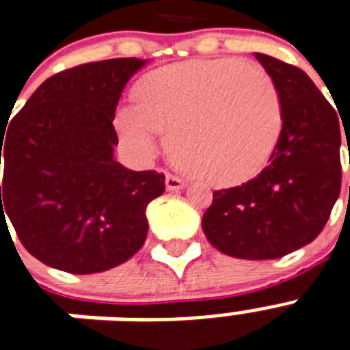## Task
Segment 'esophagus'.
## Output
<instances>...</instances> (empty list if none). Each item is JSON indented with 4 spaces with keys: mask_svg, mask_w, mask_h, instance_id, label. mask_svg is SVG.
Segmentation results:
<instances>
[{
    "mask_svg": "<svg viewBox=\"0 0 350 350\" xmlns=\"http://www.w3.org/2000/svg\"><path fill=\"white\" fill-rule=\"evenodd\" d=\"M184 186V180L177 175H173V173H167L166 175V188L170 191H175V189H180Z\"/></svg>",
    "mask_w": 350,
    "mask_h": 350,
    "instance_id": "34e87169",
    "label": "esophagus"
}]
</instances>
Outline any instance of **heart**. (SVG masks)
<instances>
[{
  "mask_svg": "<svg viewBox=\"0 0 350 350\" xmlns=\"http://www.w3.org/2000/svg\"><path fill=\"white\" fill-rule=\"evenodd\" d=\"M137 104L118 107L115 126L129 148L150 155L157 131L178 166L217 186L254 177L283 126L279 91L262 67L239 58H199L150 72Z\"/></svg>",
  "mask_w": 350,
  "mask_h": 350,
  "instance_id": "1",
  "label": "heart"
}]
</instances>
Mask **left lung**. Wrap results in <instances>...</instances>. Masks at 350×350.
Segmentation results:
<instances>
[{
  "label": "left lung",
  "mask_w": 350,
  "mask_h": 350,
  "mask_svg": "<svg viewBox=\"0 0 350 350\" xmlns=\"http://www.w3.org/2000/svg\"><path fill=\"white\" fill-rule=\"evenodd\" d=\"M256 58L279 91L283 127L257 177L213 191L202 230L226 256L278 259L316 239L329 221L341 188L340 118L299 67Z\"/></svg>",
  "instance_id": "8db88e82"
}]
</instances>
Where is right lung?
Instances as JSON below:
<instances>
[{
    "label": "right lung",
    "instance_id": "right-lung-1",
    "mask_svg": "<svg viewBox=\"0 0 350 350\" xmlns=\"http://www.w3.org/2000/svg\"><path fill=\"white\" fill-rule=\"evenodd\" d=\"M146 62L113 58L47 78L0 137L7 219L27 252L71 273L104 272L135 256L148 235L146 206L164 173L113 159V118L124 85Z\"/></svg>",
    "mask_w": 350,
    "mask_h": 350
}]
</instances>
